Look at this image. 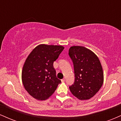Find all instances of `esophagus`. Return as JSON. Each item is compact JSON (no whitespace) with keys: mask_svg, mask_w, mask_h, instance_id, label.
<instances>
[{"mask_svg":"<svg viewBox=\"0 0 121 121\" xmlns=\"http://www.w3.org/2000/svg\"><path fill=\"white\" fill-rule=\"evenodd\" d=\"M65 78H63L61 80V82H65Z\"/></svg>","mask_w":121,"mask_h":121,"instance_id":"obj_1","label":"esophagus"}]
</instances>
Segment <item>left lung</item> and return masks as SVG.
Masks as SVG:
<instances>
[{
  "label": "left lung",
  "mask_w": 121,
  "mask_h": 121,
  "mask_svg": "<svg viewBox=\"0 0 121 121\" xmlns=\"http://www.w3.org/2000/svg\"><path fill=\"white\" fill-rule=\"evenodd\" d=\"M69 56L73 62L75 77L69 89L79 99H90L99 91L104 82L99 60L92 51L81 46L70 47Z\"/></svg>",
  "instance_id": "8db88e82"
}]
</instances>
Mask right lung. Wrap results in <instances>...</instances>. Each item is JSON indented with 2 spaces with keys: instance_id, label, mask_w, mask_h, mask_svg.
<instances>
[{
  "instance_id": "1",
  "label": "right lung",
  "mask_w": 121,
  "mask_h": 121,
  "mask_svg": "<svg viewBox=\"0 0 121 121\" xmlns=\"http://www.w3.org/2000/svg\"><path fill=\"white\" fill-rule=\"evenodd\" d=\"M64 49L61 45L41 44L28 56L22 70V82L31 96L45 100L55 92L61 81L53 64Z\"/></svg>"
}]
</instances>
